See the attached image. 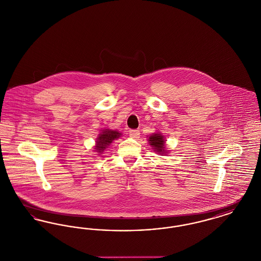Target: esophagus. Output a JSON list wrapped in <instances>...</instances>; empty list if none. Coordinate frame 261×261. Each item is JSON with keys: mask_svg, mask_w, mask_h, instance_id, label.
Masks as SVG:
<instances>
[{"mask_svg": "<svg viewBox=\"0 0 261 261\" xmlns=\"http://www.w3.org/2000/svg\"><path fill=\"white\" fill-rule=\"evenodd\" d=\"M129 136L133 139H138L140 137V132L138 130H130L129 131Z\"/></svg>", "mask_w": 261, "mask_h": 261, "instance_id": "34e87169", "label": "esophagus"}]
</instances>
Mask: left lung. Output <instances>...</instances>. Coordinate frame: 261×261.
<instances>
[{"instance_id": "1", "label": "left lung", "mask_w": 261, "mask_h": 261, "mask_svg": "<svg viewBox=\"0 0 261 261\" xmlns=\"http://www.w3.org/2000/svg\"><path fill=\"white\" fill-rule=\"evenodd\" d=\"M148 142L150 148L160 155H167L169 149H166V140L161 132H155L149 135Z\"/></svg>"}]
</instances>
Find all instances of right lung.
<instances>
[{
    "label": "right lung",
    "mask_w": 261,
    "mask_h": 261,
    "mask_svg": "<svg viewBox=\"0 0 261 261\" xmlns=\"http://www.w3.org/2000/svg\"><path fill=\"white\" fill-rule=\"evenodd\" d=\"M121 135L122 134L119 131L110 128H105L100 130L98 138L96 139V145L94 147L97 154H101L102 151H105L106 149H108L112 145L113 141L119 139Z\"/></svg>",
    "instance_id": "right-lung-1"
}]
</instances>
